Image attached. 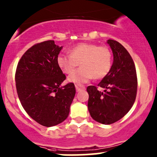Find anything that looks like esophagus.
Returning <instances> with one entry per match:
<instances>
[{
	"mask_svg": "<svg viewBox=\"0 0 157 157\" xmlns=\"http://www.w3.org/2000/svg\"><path fill=\"white\" fill-rule=\"evenodd\" d=\"M75 88L77 92H80V91L84 90V89H85V86H80V85H75Z\"/></svg>",
	"mask_w": 157,
	"mask_h": 157,
	"instance_id": "esophagus-1",
	"label": "esophagus"
}]
</instances>
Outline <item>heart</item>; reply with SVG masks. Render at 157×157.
Here are the masks:
<instances>
[{
    "instance_id": "heart-1",
    "label": "heart",
    "mask_w": 157,
    "mask_h": 157,
    "mask_svg": "<svg viewBox=\"0 0 157 157\" xmlns=\"http://www.w3.org/2000/svg\"><path fill=\"white\" fill-rule=\"evenodd\" d=\"M68 54L59 53L56 58L59 68L63 73L70 74L80 63L82 67L68 76L73 83H86L94 77L104 78L109 74L113 65V53L106 46L94 43H80L68 50Z\"/></svg>"
}]
</instances>
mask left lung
Returning <instances> with one entry per match:
<instances>
[{"label":"left lung","instance_id":"obj_1","mask_svg":"<svg viewBox=\"0 0 157 157\" xmlns=\"http://www.w3.org/2000/svg\"><path fill=\"white\" fill-rule=\"evenodd\" d=\"M107 44L113 53L112 68L98 84L87 87L88 109L91 117L103 124H111L123 118L135 102L137 76L135 64L126 48L117 41L109 39Z\"/></svg>","mask_w":157,"mask_h":157}]
</instances>
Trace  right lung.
I'll use <instances>...</instances> for the list:
<instances>
[{
  "label": "right lung",
  "instance_id": "obj_1",
  "mask_svg": "<svg viewBox=\"0 0 157 157\" xmlns=\"http://www.w3.org/2000/svg\"><path fill=\"white\" fill-rule=\"evenodd\" d=\"M62 49L53 40L38 43L22 56L15 72L21 104L44 127L57 125L68 118L76 93L72 82L61 86L66 78L56 63Z\"/></svg>",
  "mask_w": 157,
  "mask_h": 157
}]
</instances>
